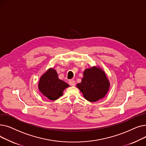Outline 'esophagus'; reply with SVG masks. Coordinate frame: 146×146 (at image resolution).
Wrapping results in <instances>:
<instances>
[{
	"mask_svg": "<svg viewBox=\"0 0 146 146\" xmlns=\"http://www.w3.org/2000/svg\"><path fill=\"white\" fill-rule=\"evenodd\" d=\"M68 83H69V85H70V86H74L76 85V81L73 80V79H71V80H70L68 81Z\"/></svg>",
	"mask_w": 146,
	"mask_h": 146,
	"instance_id": "34e87169",
	"label": "esophagus"
}]
</instances>
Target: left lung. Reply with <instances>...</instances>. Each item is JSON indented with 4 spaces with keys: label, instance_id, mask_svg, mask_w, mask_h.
<instances>
[{
    "label": "left lung",
    "instance_id": "obj_1",
    "mask_svg": "<svg viewBox=\"0 0 146 146\" xmlns=\"http://www.w3.org/2000/svg\"><path fill=\"white\" fill-rule=\"evenodd\" d=\"M77 87L86 100L96 102L103 98L108 92L110 82L104 71L94 67L86 69L82 82L78 84Z\"/></svg>",
    "mask_w": 146,
    "mask_h": 146
}]
</instances>
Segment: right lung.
Segmentation results:
<instances>
[{
    "instance_id": "1",
    "label": "right lung",
    "mask_w": 146,
    "mask_h": 146,
    "mask_svg": "<svg viewBox=\"0 0 146 146\" xmlns=\"http://www.w3.org/2000/svg\"><path fill=\"white\" fill-rule=\"evenodd\" d=\"M69 85L58 79L57 72L50 68L40 78L38 88L41 92L50 100H56L62 96L64 89Z\"/></svg>"
}]
</instances>
